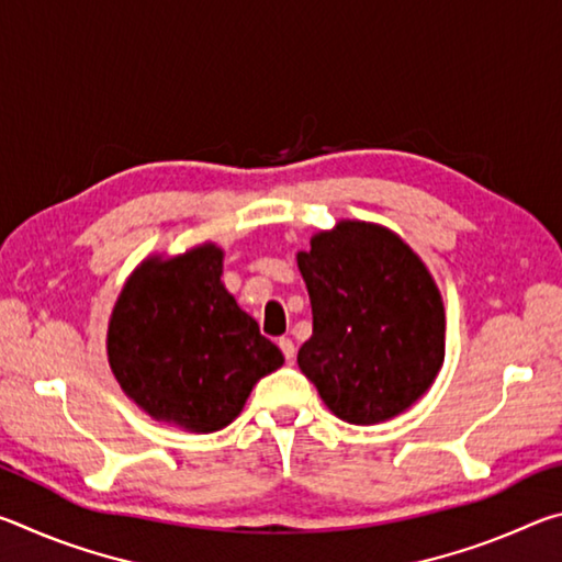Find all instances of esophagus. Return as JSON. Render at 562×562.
<instances>
[{
  "label": "esophagus",
  "instance_id": "obj_1",
  "mask_svg": "<svg viewBox=\"0 0 562 562\" xmlns=\"http://www.w3.org/2000/svg\"><path fill=\"white\" fill-rule=\"evenodd\" d=\"M280 349H282V355H284V359L288 361H292L294 359V341L290 339V337H280Z\"/></svg>",
  "mask_w": 562,
  "mask_h": 562
}]
</instances>
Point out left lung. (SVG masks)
I'll return each mask as SVG.
<instances>
[{
	"instance_id": "8db88e82",
	"label": "left lung",
	"mask_w": 562,
	"mask_h": 562,
	"mask_svg": "<svg viewBox=\"0 0 562 562\" xmlns=\"http://www.w3.org/2000/svg\"><path fill=\"white\" fill-rule=\"evenodd\" d=\"M297 268L312 304L297 364L331 414L379 424L429 392L443 364V300L402 237L339 221L297 252Z\"/></svg>"
}]
</instances>
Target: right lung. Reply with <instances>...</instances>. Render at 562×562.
Instances as JSON below:
<instances>
[{"mask_svg": "<svg viewBox=\"0 0 562 562\" xmlns=\"http://www.w3.org/2000/svg\"><path fill=\"white\" fill-rule=\"evenodd\" d=\"M221 278L215 243L154 255L133 270L109 319V364L126 396L156 422L195 434L225 429L284 361Z\"/></svg>", "mask_w": 562, "mask_h": 562, "instance_id": "1", "label": "right lung"}]
</instances>
